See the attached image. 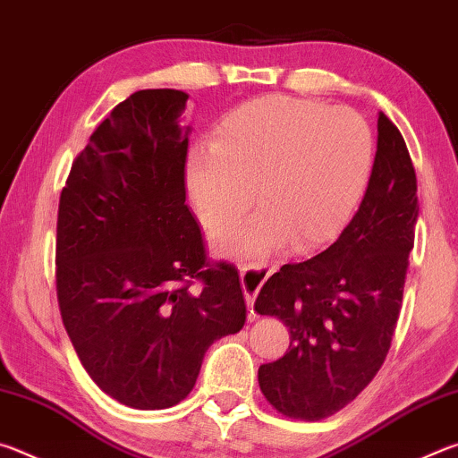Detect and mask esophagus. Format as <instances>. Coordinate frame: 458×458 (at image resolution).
Returning <instances> with one entry per match:
<instances>
[{
	"label": "esophagus",
	"mask_w": 458,
	"mask_h": 458,
	"mask_svg": "<svg viewBox=\"0 0 458 458\" xmlns=\"http://www.w3.org/2000/svg\"><path fill=\"white\" fill-rule=\"evenodd\" d=\"M275 268V265H267V262L265 265H240V281H242V291L248 309H252L254 299H257L262 283L267 281L268 275L273 273ZM250 319H254V311H250Z\"/></svg>",
	"instance_id": "esophagus-1"
}]
</instances>
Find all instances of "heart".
<instances>
[{"instance_id": "b5f03b06", "label": "heart", "mask_w": 458, "mask_h": 458, "mask_svg": "<svg viewBox=\"0 0 458 458\" xmlns=\"http://www.w3.org/2000/svg\"><path fill=\"white\" fill-rule=\"evenodd\" d=\"M374 133L353 108L270 95L224 119L212 143L188 157L190 198L199 220L220 232L262 210L218 240L222 252L252 257L327 242L350 220L374 167Z\"/></svg>"}]
</instances>
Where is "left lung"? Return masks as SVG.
I'll use <instances>...</instances> for the list:
<instances>
[{"label":"left lung","instance_id":"obj_1","mask_svg":"<svg viewBox=\"0 0 458 458\" xmlns=\"http://www.w3.org/2000/svg\"><path fill=\"white\" fill-rule=\"evenodd\" d=\"M418 220L416 172L398 127L377 114V151L360 210L327 250L283 265L254 303L291 333L259 386L278 412L321 420L345 408L382 368L402 309Z\"/></svg>","mask_w":458,"mask_h":458}]
</instances>
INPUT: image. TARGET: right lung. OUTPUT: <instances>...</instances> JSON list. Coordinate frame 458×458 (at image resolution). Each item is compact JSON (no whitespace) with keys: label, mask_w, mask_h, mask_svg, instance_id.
<instances>
[{"label":"right lung","mask_w":458,"mask_h":458,"mask_svg":"<svg viewBox=\"0 0 458 458\" xmlns=\"http://www.w3.org/2000/svg\"><path fill=\"white\" fill-rule=\"evenodd\" d=\"M185 103L174 89L123 100L60 193L62 323L92 382L137 410L182 402L208 347L246 321L238 270L210 265L185 204Z\"/></svg>","instance_id":"add662e5"}]
</instances>
